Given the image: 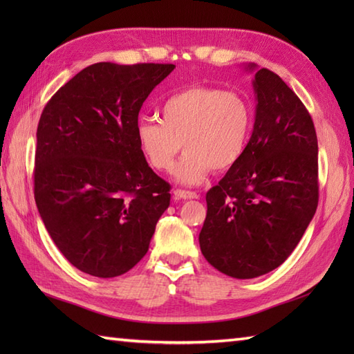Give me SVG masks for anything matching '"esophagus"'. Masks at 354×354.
<instances>
[{"mask_svg":"<svg viewBox=\"0 0 354 354\" xmlns=\"http://www.w3.org/2000/svg\"><path fill=\"white\" fill-rule=\"evenodd\" d=\"M173 196H175V199H198L199 198L198 193L189 192V190H179V189L173 192Z\"/></svg>","mask_w":354,"mask_h":354,"instance_id":"esophagus-1","label":"esophagus"}]
</instances>
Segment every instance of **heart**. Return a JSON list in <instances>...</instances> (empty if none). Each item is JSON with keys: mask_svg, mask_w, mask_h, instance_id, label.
I'll return each instance as SVG.
<instances>
[{"mask_svg": "<svg viewBox=\"0 0 354 354\" xmlns=\"http://www.w3.org/2000/svg\"><path fill=\"white\" fill-rule=\"evenodd\" d=\"M254 109L245 95L213 86H192L170 95L160 120H141L137 145L150 167L170 171L176 156L187 150L175 170L184 184H199L209 170L225 171L243 156L251 138Z\"/></svg>", "mask_w": 354, "mask_h": 354, "instance_id": "obj_1", "label": "heart"}]
</instances>
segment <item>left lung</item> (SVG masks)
<instances>
[{"label": "left lung", "instance_id": "left-lung-1", "mask_svg": "<svg viewBox=\"0 0 354 354\" xmlns=\"http://www.w3.org/2000/svg\"><path fill=\"white\" fill-rule=\"evenodd\" d=\"M252 85V135L240 161L207 193L199 234L209 265L242 280L268 274L289 257L319 194L318 140L309 111L268 68L257 70Z\"/></svg>", "mask_w": 354, "mask_h": 354}]
</instances>
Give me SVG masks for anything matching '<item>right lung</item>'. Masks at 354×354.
<instances>
[{"mask_svg":"<svg viewBox=\"0 0 354 354\" xmlns=\"http://www.w3.org/2000/svg\"><path fill=\"white\" fill-rule=\"evenodd\" d=\"M173 64L86 66L51 97L37 124L35 201L59 251L93 277L145 257L170 205V184L135 137L142 103Z\"/></svg>","mask_w":354,"mask_h":354,"instance_id":"obj_1","label":"right lung"}]
</instances>
